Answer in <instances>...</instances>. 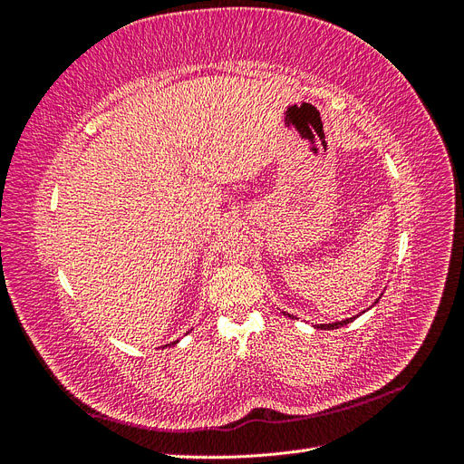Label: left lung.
<instances>
[{"mask_svg":"<svg viewBox=\"0 0 464 464\" xmlns=\"http://www.w3.org/2000/svg\"><path fill=\"white\" fill-rule=\"evenodd\" d=\"M353 319H354V317L344 319V321H339V323H331V325H319L317 329H336V327H343V325H346V323H350Z\"/></svg>","mask_w":464,"mask_h":464,"instance_id":"1","label":"left lung"}]
</instances>
